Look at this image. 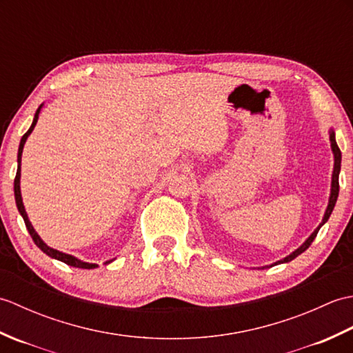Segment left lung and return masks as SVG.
<instances>
[{
    "instance_id": "obj_1",
    "label": "left lung",
    "mask_w": 353,
    "mask_h": 353,
    "mask_svg": "<svg viewBox=\"0 0 353 353\" xmlns=\"http://www.w3.org/2000/svg\"><path fill=\"white\" fill-rule=\"evenodd\" d=\"M329 139H331V148H332V153H334V171H332V183H331V196H329V203H327V208H326V212H325L323 220H321V223L319 224V228L312 232V234L308 236V239H306V241H305L301 247H299V249H296L294 252L290 253L287 258L277 261V262H274V264H272V265L283 264V262H290V261H292L294 258H297L301 253H303L306 249H308V247L311 245V243L314 241V239H316L320 228L323 226V224L329 220V216H331V214H332V211H334V206H335V203H336V199H339V191H340L339 176H340V170H341V152H340L339 145H336L335 132H334L332 129L329 130ZM262 268H265V267H262Z\"/></svg>"
}]
</instances>
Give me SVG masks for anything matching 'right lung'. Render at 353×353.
Returning a JSON list of instances; mask_svg holds the SVG:
<instances>
[{"label": "right lung", "instance_id": "right-lung-1", "mask_svg": "<svg viewBox=\"0 0 353 353\" xmlns=\"http://www.w3.org/2000/svg\"><path fill=\"white\" fill-rule=\"evenodd\" d=\"M42 106H43V104H41V106L37 108L36 114H34V118H33V123H32V125H30V129L24 133V137L21 138V142H19V148H18V171H17V177H14V185H13V190H14V200H17L18 211H19V214L22 215V219H24V223H26V228H27V230H28V234L32 235L34 244H36L37 247H39V249H41L45 254H48L50 258H54V259H57V261H62V262H65V264H68V265H71V267L88 268V270H91V268H95V267H99V265H97V264H89V262H83V261L77 259L76 256H72V254H66V253H63V252H59V250H56V249H51V247H48L47 244H45V243L42 241V239H41V236L37 235V234H36V230L33 229L32 223H30L28 216H27L24 203H22V197H21V186H19V183H21V156H22V150H24L26 141H27V138L30 137V133L33 132L34 125H36V123H37V118H39V112H41ZM109 262H112V261H109ZM109 262H106V264H109Z\"/></svg>", "mask_w": 353, "mask_h": 353}]
</instances>
